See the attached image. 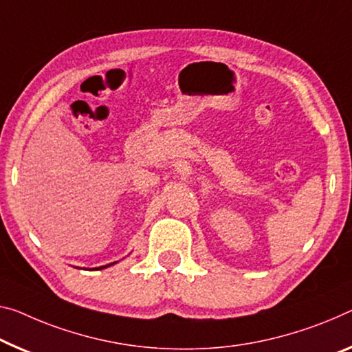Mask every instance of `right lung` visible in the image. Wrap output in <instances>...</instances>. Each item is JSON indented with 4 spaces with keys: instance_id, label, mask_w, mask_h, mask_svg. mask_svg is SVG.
<instances>
[{
    "instance_id": "right-lung-1",
    "label": "right lung",
    "mask_w": 352,
    "mask_h": 352,
    "mask_svg": "<svg viewBox=\"0 0 352 352\" xmlns=\"http://www.w3.org/2000/svg\"><path fill=\"white\" fill-rule=\"evenodd\" d=\"M104 267H105V266H104Z\"/></svg>"
}]
</instances>
